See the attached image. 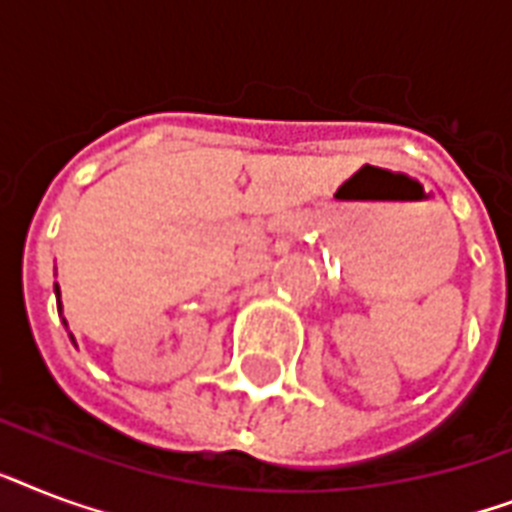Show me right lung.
Masks as SVG:
<instances>
[{"mask_svg":"<svg viewBox=\"0 0 512 512\" xmlns=\"http://www.w3.org/2000/svg\"><path fill=\"white\" fill-rule=\"evenodd\" d=\"M55 295H58V287H55Z\"/></svg>","mask_w":512,"mask_h":512,"instance_id":"obj_1","label":"right lung"}]
</instances>
